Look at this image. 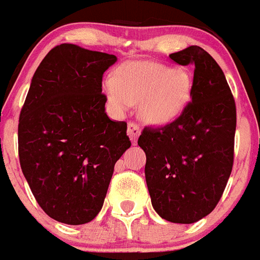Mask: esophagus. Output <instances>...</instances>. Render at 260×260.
<instances>
[{
  "mask_svg": "<svg viewBox=\"0 0 260 260\" xmlns=\"http://www.w3.org/2000/svg\"><path fill=\"white\" fill-rule=\"evenodd\" d=\"M126 134H128L129 139L132 140V143H136L137 137L140 136L141 134L140 125L136 123H129L128 124V128H126Z\"/></svg>",
  "mask_w": 260,
  "mask_h": 260,
  "instance_id": "34e87169",
  "label": "esophagus"
}]
</instances>
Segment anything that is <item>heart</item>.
I'll return each instance as SVG.
<instances>
[{"instance_id":"obj_1","label":"heart","mask_w":260,"mask_h":260,"mask_svg":"<svg viewBox=\"0 0 260 260\" xmlns=\"http://www.w3.org/2000/svg\"><path fill=\"white\" fill-rule=\"evenodd\" d=\"M106 93L117 112L125 113L140 104L143 119L167 125L184 112L190 100L191 79L182 70L153 62L128 63L115 79L106 82Z\"/></svg>"}]
</instances>
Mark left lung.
<instances>
[{"instance_id":"left-lung-1","label":"left lung","mask_w":260,"mask_h":260,"mask_svg":"<svg viewBox=\"0 0 260 260\" xmlns=\"http://www.w3.org/2000/svg\"><path fill=\"white\" fill-rule=\"evenodd\" d=\"M193 64L190 102L177 119L145 126L137 144L147 156L152 206L173 223H194L214 210L234 162L237 110L223 71L209 52L190 46L169 55Z\"/></svg>"}]
</instances>
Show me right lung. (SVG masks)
Masks as SVG:
<instances>
[{"mask_svg":"<svg viewBox=\"0 0 260 260\" xmlns=\"http://www.w3.org/2000/svg\"><path fill=\"white\" fill-rule=\"evenodd\" d=\"M117 58L56 46L31 79L18 124L21 169L46 214L67 224L102 210L115 164L131 147L125 121L106 113L103 74Z\"/></svg>","mask_w":260,"mask_h":260,"instance_id":"1","label":"right lung"}]
</instances>
